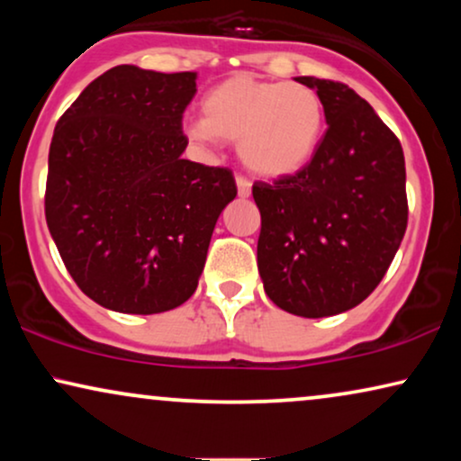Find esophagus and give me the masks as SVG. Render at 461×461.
Wrapping results in <instances>:
<instances>
[{
  "label": "esophagus",
  "instance_id": "1",
  "mask_svg": "<svg viewBox=\"0 0 461 461\" xmlns=\"http://www.w3.org/2000/svg\"><path fill=\"white\" fill-rule=\"evenodd\" d=\"M235 182H237V193H239V197L248 199L249 194H251V182H249L248 178H243V176H237Z\"/></svg>",
  "mask_w": 461,
  "mask_h": 461
}]
</instances>
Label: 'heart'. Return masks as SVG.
<instances>
[{"mask_svg": "<svg viewBox=\"0 0 461 461\" xmlns=\"http://www.w3.org/2000/svg\"><path fill=\"white\" fill-rule=\"evenodd\" d=\"M203 117L186 119L182 130L199 147L220 138L239 142L245 167L264 178H285L304 169L325 130L323 100L295 81H267L232 75L203 96Z\"/></svg>", "mask_w": 461, "mask_h": 461, "instance_id": "obj_1", "label": "heart"}]
</instances>
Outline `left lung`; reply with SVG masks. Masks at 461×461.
Returning <instances> with one entry per match:
<instances>
[{
	"instance_id": "left-lung-1",
	"label": "left lung",
	"mask_w": 461,
	"mask_h": 461,
	"mask_svg": "<svg viewBox=\"0 0 461 461\" xmlns=\"http://www.w3.org/2000/svg\"><path fill=\"white\" fill-rule=\"evenodd\" d=\"M295 81L319 94L330 128L304 169L251 188L262 216L258 270L276 306L321 319L361 304L386 275L407 229L405 157L348 86Z\"/></svg>"
}]
</instances>
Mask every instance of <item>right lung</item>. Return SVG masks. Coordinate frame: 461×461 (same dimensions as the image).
<instances>
[{
  "mask_svg": "<svg viewBox=\"0 0 461 461\" xmlns=\"http://www.w3.org/2000/svg\"><path fill=\"white\" fill-rule=\"evenodd\" d=\"M197 73L119 65L56 123L46 222L68 275L96 304L157 314L197 289L232 172L182 159Z\"/></svg>",
  "mask_w": 461,
  "mask_h": 461,
  "instance_id": "right-lung-1",
  "label": "right lung"
}]
</instances>
